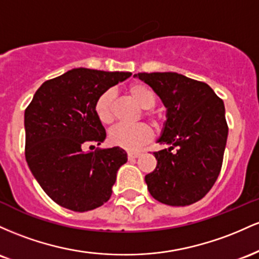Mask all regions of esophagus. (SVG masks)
Segmentation results:
<instances>
[{
	"label": "esophagus",
	"mask_w": 259,
	"mask_h": 259,
	"mask_svg": "<svg viewBox=\"0 0 259 259\" xmlns=\"http://www.w3.org/2000/svg\"><path fill=\"white\" fill-rule=\"evenodd\" d=\"M128 159L130 160H133V159H137V158H139V156H141V153H133V152H131V153H128Z\"/></svg>",
	"instance_id": "esophagus-1"
}]
</instances>
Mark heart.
Returning a JSON list of instances; mask_svg holds the SVG:
<instances>
[{
  "instance_id": "b5f03b06",
  "label": "heart",
  "mask_w": 259,
  "mask_h": 259,
  "mask_svg": "<svg viewBox=\"0 0 259 259\" xmlns=\"http://www.w3.org/2000/svg\"><path fill=\"white\" fill-rule=\"evenodd\" d=\"M128 95L139 107L149 110L155 105V95L149 87L143 83H133L127 88ZM114 93L104 92L95 103V114L101 123L111 124L114 122ZM152 116L150 112H145ZM154 137L153 130L145 123L136 126H118L110 132L109 142L114 147L121 148L127 152H136L145 144L149 143Z\"/></svg>"
}]
</instances>
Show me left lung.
Returning <instances> with one entry per match:
<instances>
[{"label":"left lung","instance_id":"1","mask_svg":"<svg viewBox=\"0 0 259 259\" xmlns=\"http://www.w3.org/2000/svg\"><path fill=\"white\" fill-rule=\"evenodd\" d=\"M166 107L158 143L167 145L154 153L155 170L145 175L153 198L184 207L207 194L219 176L228 139L223 100L207 83L176 72L138 73Z\"/></svg>","mask_w":259,"mask_h":259}]
</instances>
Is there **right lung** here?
Here are the masks:
<instances>
[{
    "instance_id": "add662e5",
    "label": "right lung",
    "mask_w": 259,
    "mask_h": 259,
    "mask_svg": "<svg viewBox=\"0 0 259 259\" xmlns=\"http://www.w3.org/2000/svg\"><path fill=\"white\" fill-rule=\"evenodd\" d=\"M131 72L73 68L46 80L24 112L25 159L50 198L73 211H88L110 199L127 153L100 145L106 132L95 114L98 98ZM95 148L94 145H92Z\"/></svg>"
}]
</instances>
